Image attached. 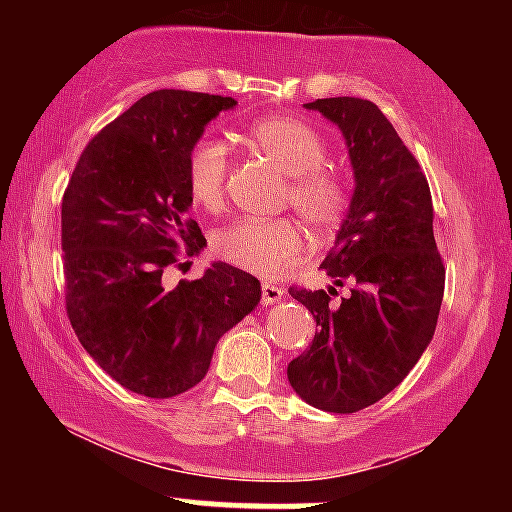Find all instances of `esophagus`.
I'll list each match as a JSON object with an SVG mask.
<instances>
[{
  "instance_id": "obj_1",
  "label": "esophagus",
  "mask_w": 512,
  "mask_h": 512,
  "mask_svg": "<svg viewBox=\"0 0 512 512\" xmlns=\"http://www.w3.org/2000/svg\"><path fill=\"white\" fill-rule=\"evenodd\" d=\"M284 298V289L274 284H262V303L264 305H274Z\"/></svg>"
}]
</instances>
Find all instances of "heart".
<instances>
[{"mask_svg": "<svg viewBox=\"0 0 512 512\" xmlns=\"http://www.w3.org/2000/svg\"><path fill=\"white\" fill-rule=\"evenodd\" d=\"M248 144L286 175L284 202L317 233L342 221L349 207V185L325 166L327 146L315 127L296 117H264L250 125ZM231 173L228 149L216 139H199L187 154L185 178L199 209H221ZM303 236L289 219H243L223 226L211 238V252L233 267L257 276H276L301 255Z\"/></svg>", "mask_w": 512, "mask_h": 512, "instance_id": "heart-1", "label": "heart"}]
</instances>
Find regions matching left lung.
<instances>
[{
  "label": "left lung",
  "instance_id": "obj_1",
  "mask_svg": "<svg viewBox=\"0 0 512 512\" xmlns=\"http://www.w3.org/2000/svg\"><path fill=\"white\" fill-rule=\"evenodd\" d=\"M305 108L342 129L354 168V197L320 264L334 285L350 284V296L334 302L333 286L291 289L317 332L286 375L313 407L354 414L395 390L431 344L445 267L424 170L378 105L339 96Z\"/></svg>",
  "mask_w": 512,
  "mask_h": 512
}]
</instances>
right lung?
I'll list each match as a JSON object with an SVG mask.
<instances>
[{"label": "right lung", "mask_w": 512, "mask_h": 512, "mask_svg": "<svg viewBox=\"0 0 512 512\" xmlns=\"http://www.w3.org/2000/svg\"><path fill=\"white\" fill-rule=\"evenodd\" d=\"M236 101L163 88L103 127L62 197L67 315L88 356L125 390L168 399L207 375L216 342L260 303L255 276L214 262L195 281L163 272L207 245L185 163Z\"/></svg>", "instance_id": "right-lung-1"}]
</instances>
